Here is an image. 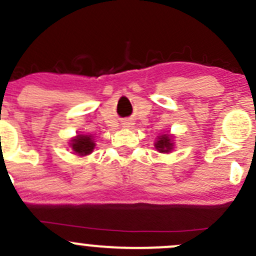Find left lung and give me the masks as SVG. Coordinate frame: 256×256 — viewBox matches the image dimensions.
Instances as JSON below:
<instances>
[{
  "label": "left lung",
  "mask_w": 256,
  "mask_h": 256,
  "mask_svg": "<svg viewBox=\"0 0 256 256\" xmlns=\"http://www.w3.org/2000/svg\"><path fill=\"white\" fill-rule=\"evenodd\" d=\"M154 146H156V150H159L160 153H169L174 146L173 136H169V134H163V136H158Z\"/></svg>",
  "instance_id": "left-lung-1"
}]
</instances>
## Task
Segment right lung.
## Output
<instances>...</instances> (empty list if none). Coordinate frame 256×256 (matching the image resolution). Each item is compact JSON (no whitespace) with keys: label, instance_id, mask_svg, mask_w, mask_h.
Returning <instances> with one entry per match:
<instances>
[{"label":"right lung","instance_id":"1","mask_svg":"<svg viewBox=\"0 0 256 256\" xmlns=\"http://www.w3.org/2000/svg\"><path fill=\"white\" fill-rule=\"evenodd\" d=\"M94 146L96 143L93 140V136H87V134H78L70 140V148L78 156H88V154H90L94 149Z\"/></svg>","mask_w":256,"mask_h":256}]
</instances>
